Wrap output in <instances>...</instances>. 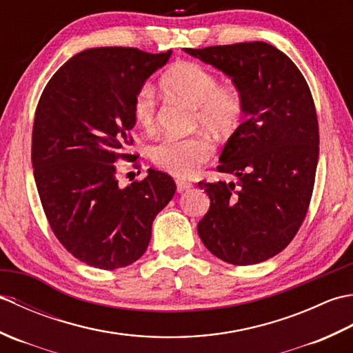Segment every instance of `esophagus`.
Listing matches in <instances>:
<instances>
[{
    "label": "esophagus",
    "instance_id": "34e87169",
    "mask_svg": "<svg viewBox=\"0 0 353 353\" xmlns=\"http://www.w3.org/2000/svg\"><path fill=\"white\" fill-rule=\"evenodd\" d=\"M176 188H177V192L188 191L190 188H192V183L191 182H186V181H181V179H177V181H176Z\"/></svg>",
    "mask_w": 353,
    "mask_h": 353
}]
</instances>
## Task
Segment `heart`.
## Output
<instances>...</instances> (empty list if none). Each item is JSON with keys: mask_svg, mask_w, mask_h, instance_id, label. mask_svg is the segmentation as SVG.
I'll return each mask as SVG.
<instances>
[{"mask_svg": "<svg viewBox=\"0 0 353 353\" xmlns=\"http://www.w3.org/2000/svg\"><path fill=\"white\" fill-rule=\"evenodd\" d=\"M165 91L196 108V124L216 137L234 133L241 121L244 100L235 86H220L211 71L194 62H179L163 74ZM133 118L145 130L153 129L156 119V95L152 86L144 85L133 99ZM212 153L208 139L192 137L168 138L152 150L157 168L177 177H190Z\"/></svg>", "mask_w": 353, "mask_h": 353, "instance_id": "heart-1", "label": "heart"}]
</instances>
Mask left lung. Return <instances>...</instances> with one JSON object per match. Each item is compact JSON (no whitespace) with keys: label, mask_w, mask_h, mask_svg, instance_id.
Wrapping results in <instances>:
<instances>
[{"label":"left lung","mask_w":353,"mask_h":353,"mask_svg":"<svg viewBox=\"0 0 353 353\" xmlns=\"http://www.w3.org/2000/svg\"><path fill=\"white\" fill-rule=\"evenodd\" d=\"M232 80L244 123L220 154L234 182H199L211 206L197 224L206 249L252 265L282 252L308 211L319 162V123L308 83L291 59L265 42L185 48Z\"/></svg>","instance_id":"8db88e82"}]
</instances>
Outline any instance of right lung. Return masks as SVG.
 Masks as SVG:
<instances>
[{"instance_id": "right-lung-1", "label": "right lung", "mask_w": 353, "mask_h": 353, "mask_svg": "<svg viewBox=\"0 0 353 353\" xmlns=\"http://www.w3.org/2000/svg\"><path fill=\"white\" fill-rule=\"evenodd\" d=\"M171 50L100 47L57 70L37 104L32 163L43 212L59 241L85 264L115 270L138 261L152 224L176 192L162 171L118 185V162L132 161L133 99L170 61Z\"/></svg>"}]
</instances>
